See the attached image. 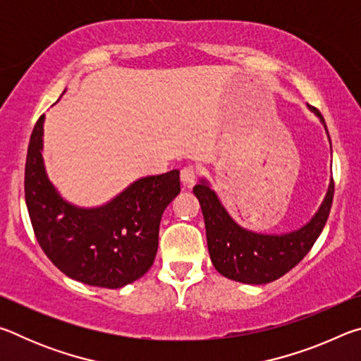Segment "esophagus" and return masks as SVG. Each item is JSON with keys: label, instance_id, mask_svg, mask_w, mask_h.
<instances>
[{"label": "esophagus", "instance_id": "obj_1", "mask_svg": "<svg viewBox=\"0 0 361 361\" xmlns=\"http://www.w3.org/2000/svg\"><path fill=\"white\" fill-rule=\"evenodd\" d=\"M195 180H197V170H195L192 166H188L185 169H181V181L185 188H191Z\"/></svg>", "mask_w": 361, "mask_h": 361}]
</instances>
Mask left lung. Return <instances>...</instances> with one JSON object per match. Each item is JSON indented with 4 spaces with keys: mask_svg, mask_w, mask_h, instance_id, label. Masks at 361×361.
Masks as SVG:
<instances>
[{
    "mask_svg": "<svg viewBox=\"0 0 361 361\" xmlns=\"http://www.w3.org/2000/svg\"><path fill=\"white\" fill-rule=\"evenodd\" d=\"M307 106L320 119L328 135V127L319 109ZM192 192L202 209L207 245L216 271L235 282L262 285L285 276L312 248L331 210L334 183L331 178L325 199L310 221L286 234H261L242 228L224 209L218 194L205 178L199 180Z\"/></svg>",
    "mask_w": 361,
    "mask_h": 361,
    "instance_id": "left-lung-1",
    "label": "left lung"
}]
</instances>
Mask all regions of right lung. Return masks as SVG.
I'll use <instances>...</instances> for the list:
<instances>
[{"mask_svg": "<svg viewBox=\"0 0 361 361\" xmlns=\"http://www.w3.org/2000/svg\"><path fill=\"white\" fill-rule=\"evenodd\" d=\"M65 92V90H63ZM44 114L30 137L25 202L42 252L65 276L85 285L121 288L154 262L164 210L180 194V172L143 176L100 207L65 200L42 159Z\"/></svg>", "mask_w": 361, "mask_h": 361, "instance_id": "obj_1", "label": "right lung"}]
</instances>
